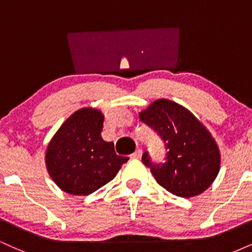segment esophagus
Returning <instances> with one entry per match:
<instances>
[{
    "label": "esophagus",
    "mask_w": 252,
    "mask_h": 252,
    "mask_svg": "<svg viewBox=\"0 0 252 252\" xmlns=\"http://www.w3.org/2000/svg\"><path fill=\"white\" fill-rule=\"evenodd\" d=\"M141 156H142V150L137 149L135 153H132V154L130 155V158H140Z\"/></svg>",
    "instance_id": "1"
}]
</instances>
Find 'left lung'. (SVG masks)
Wrapping results in <instances>:
<instances>
[{
    "mask_svg": "<svg viewBox=\"0 0 252 252\" xmlns=\"http://www.w3.org/2000/svg\"><path fill=\"white\" fill-rule=\"evenodd\" d=\"M140 120L164 143L163 162H154L148 152L142 155L158 184L181 198L209 189L219 172L220 155L212 136L189 110L158 99L141 112Z\"/></svg>",
    "mask_w": 252,
    "mask_h": 252,
    "instance_id": "left-lung-1",
    "label": "left lung"
}]
</instances>
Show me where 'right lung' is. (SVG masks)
Segmentation results:
<instances>
[{"label": "right lung", "instance_id": "add662e5", "mask_svg": "<svg viewBox=\"0 0 252 252\" xmlns=\"http://www.w3.org/2000/svg\"><path fill=\"white\" fill-rule=\"evenodd\" d=\"M103 122L104 116L98 110H78L48 144L46 166L63 192L91 194L111 181L129 160L115 153L114 142L103 140Z\"/></svg>", "mask_w": 252, "mask_h": 252}]
</instances>
